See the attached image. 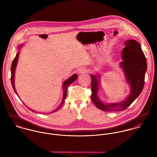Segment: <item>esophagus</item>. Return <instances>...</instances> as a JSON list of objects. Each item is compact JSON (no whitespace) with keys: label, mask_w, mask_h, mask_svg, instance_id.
I'll return each instance as SVG.
<instances>
[{"label":"esophagus","mask_w":157,"mask_h":157,"mask_svg":"<svg viewBox=\"0 0 157 157\" xmlns=\"http://www.w3.org/2000/svg\"><path fill=\"white\" fill-rule=\"evenodd\" d=\"M87 71H88V69H87L86 67H80L79 69H78V73H79V74L85 73V72H87Z\"/></svg>","instance_id":"34e87169"}]
</instances>
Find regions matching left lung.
<instances>
[{"label":"left lung","instance_id":"8db88e82","mask_svg":"<svg viewBox=\"0 0 157 157\" xmlns=\"http://www.w3.org/2000/svg\"><path fill=\"white\" fill-rule=\"evenodd\" d=\"M124 48L121 52L122 62L120 67L123 69L126 82L129 85L130 94L120 102L105 103L100 99L98 92L100 87V74H91V100L100 110L107 112L125 110L140 95L144 85L147 62L140 44L135 40L124 42Z\"/></svg>","mask_w":157,"mask_h":157}]
</instances>
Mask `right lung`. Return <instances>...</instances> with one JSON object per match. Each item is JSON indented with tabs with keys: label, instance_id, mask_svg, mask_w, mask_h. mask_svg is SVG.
Wrapping results in <instances>:
<instances>
[{
	"label": "right lung",
	"instance_id": "right-lung-1",
	"mask_svg": "<svg viewBox=\"0 0 157 157\" xmlns=\"http://www.w3.org/2000/svg\"><path fill=\"white\" fill-rule=\"evenodd\" d=\"M22 44L19 45V46H18L19 49H20L22 48ZM19 54H20V51H19V52L17 53V54H16V56L14 59L13 60V62H12V65H11V85H12L13 88V90H14L15 93L17 94V95L18 97H19V95H18V94H17V92H16V88H15V86H14V74H15L16 67V65H17V61H18V59H19ZM77 77H78L77 74H73L71 77H70L69 78H67V80H66L64 82V83H63V94L62 101L60 105H59V106L57 108V109H56V110H54V111H52V112L57 111L59 110L60 108L62 107V106L63 104L64 103L65 100V98H66V97H67V87H68V86H69L70 84H71L72 83H73V82L77 78ZM29 109L31 111L35 112V111H33V110L31 109L30 108H29Z\"/></svg>",
	"mask_w": 157,
	"mask_h": 157
}]
</instances>
